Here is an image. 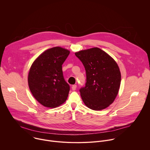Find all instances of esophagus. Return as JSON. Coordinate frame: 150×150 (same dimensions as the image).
Wrapping results in <instances>:
<instances>
[{
  "label": "esophagus",
  "mask_w": 150,
  "mask_h": 150,
  "mask_svg": "<svg viewBox=\"0 0 150 150\" xmlns=\"http://www.w3.org/2000/svg\"><path fill=\"white\" fill-rule=\"evenodd\" d=\"M76 87H77V86H76V85H73L72 87H71V89H72L73 90H75L76 88Z\"/></svg>",
  "instance_id": "obj_1"
}]
</instances>
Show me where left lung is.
Segmentation results:
<instances>
[{
    "instance_id": "8db88e82",
    "label": "left lung",
    "mask_w": 150,
    "mask_h": 150,
    "mask_svg": "<svg viewBox=\"0 0 150 150\" xmlns=\"http://www.w3.org/2000/svg\"><path fill=\"white\" fill-rule=\"evenodd\" d=\"M86 73V83L80 89L86 106L93 110L108 107L115 100L121 83L119 67L107 53L94 47L75 53Z\"/></svg>"
}]
</instances>
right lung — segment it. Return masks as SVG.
I'll list each match as a JSON object with an SVG mask.
<instances>
[{
  "mask_svg": "<svg viewBox=\"0 0 150 150\" xmlns=\"http://www.w3.org/2000/svg\"><path fill=\"white\" fill-rule=\"evenodd\" d=\"M70 52L55 47L40 54L32 64L28 76V84L34 97L46 107L55 108L64 103L70 86L65 81L62 64Z\"/></svg>",
  "mask_w": 150,
  "mask_h": 150,
  "instance_id": "obj_1",
  "label": "right lung"
}]
</instances>
